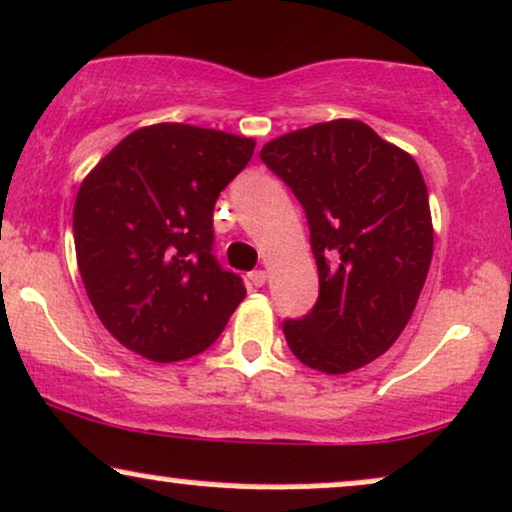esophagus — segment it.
Instances as JSON below:
<instances>
[{
  "instance_id": "obj_1",
  "label": "esophagus",
  "mask_w": 512,
  "mask_h": 512,
  "mask_svg": "<svg viewBox=\"0 0 512 512\" xmlns=\"http://www.w3.org/2000/svg\"><path fill=\"white\" fill-rule=\"evenodd\" d=\"M248 283L252 288H262L264 283H267V272H262V269H257V272L248 274Z\"/></svg>"
}]
</instances>
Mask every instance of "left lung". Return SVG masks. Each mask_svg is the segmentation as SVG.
I'll use <instances>...</instances> for the list:
<instances>
[{
	"instance_id": "left-lung-1",
	"label": "left lung",
	"mask_w": 512,
	"mask_h": 512,
	"mask_svg": "<svg viewBox=\"0 0 512 512\" xmlns=\"http://www.w3.org/2000/svg\"><path fill=\"white\" fill-rule=\"evenodd\" d=\"M260 157L303 205L319 272L310 315L283 322L288 348L317 372H355L403 334L432 264L420 166L357 119L283 133Z\"/></svg>"
}]
</instances>
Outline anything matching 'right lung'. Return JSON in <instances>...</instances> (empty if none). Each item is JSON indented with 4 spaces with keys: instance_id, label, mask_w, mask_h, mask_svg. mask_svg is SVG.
Returning <instances> with one entry per match:
<instances>
[{
    "instance_id": "obj_1",
    "label": "right lung",
    "mask_w": 512,
    "mask_h": 512,
    "mask_svg": "<svg viewBox=\"0 0 512 512\" xmlns=\"http://www.w3.org/2000/svg\"><path fill=\"white\" fill-rule=\"evenodd\" d=\"M255 140L155 123L121 140L80 183L73 240L97 317L121 346L181 362L217 341L245 298L212 255L214 202Z\"/></svg>"
}]
</instances>
